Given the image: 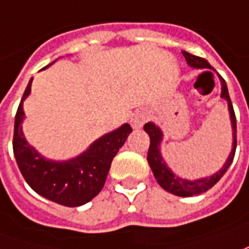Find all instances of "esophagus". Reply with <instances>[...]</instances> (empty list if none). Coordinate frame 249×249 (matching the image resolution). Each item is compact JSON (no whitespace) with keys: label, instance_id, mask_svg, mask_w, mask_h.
<instances>
[{"label":"esophagus","instance_id":"1","mask_svg":"<svg viewBox=\"0 0 249 249\" xmlns=\"http://www.w3.org/2000/svg\"><path fill=\"white\" fill-rule=\"evenodd\" d=\"M146 121H147V114L144 111H135L131 117V124L135 129H141Z\"/></svg>","mask_w":249,"mask_h":249}]
</instances>
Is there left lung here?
Instances as JSON below:
<instances>
[{
	"mask_svg": "<svg viewBox=\"0 0 249 249\" xmlns=\"http://www.w3.org/2000/svg\"><path fill=\"white\" fill-rule=\"evenodd\" d=\"M182 53H183L184 59H186L187 65L190 66V67L213 70V67L205 59L198 57V56H194L192 53H189V52H184V51H182ZM219 80H220V85H222L220 98H223L226 100L227 107H229V114H230V121H231V131H233V144H231V151H230V154L227 157L226 162L213 175L207 176V178H200V179H194V180H189V179H184V178H180V176L174 174L168 168L167 162H165V160L162 159V154H161V143H162V139H164V133L161 131V128L157 126L154 123H147L143 126V129L150 136V147H149V153H147L149 165H150L151 171L154 174L156 180L159 182V184L164 190H167L168 193L175 194V196H179V197H192V196L204 193V192L210 190L213 184L218 183L219 179L226 174L230 164L233 162L237 147L236 114H234L233 105H231V100H230V96H229L226 81L220 75H219Z\"/></svg>",
	"mask_w": 249,
	"mask_h": 249,
	"instance_id": "left-lung-1",
	"label": "left lung"
}]
</instances>
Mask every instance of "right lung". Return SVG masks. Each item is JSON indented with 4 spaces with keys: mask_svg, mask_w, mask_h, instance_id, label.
Here are the masks:
<instances>
[{
    "mask_svg": "<svg viewBox=\"0 0 249 249\" xmlns=\"http://www.w3.org/2000/svg\"><path fill=\"white\" fill-rule=\"evenodd\" d=\"M31 82L33 78L27 84L15 117L13 154L18 167L24 180L39 196L65 207L84 205L103 189L111 161L124 146L132 128L129 124H123L100 136L74 159L65 161L45 159L29 144L23 133V102L30 95Z\"/></svg>",
    "mask_w": 249,
    "mask_h": 249,
    "instance_id": "right-lung-1",
    "label": "right lung"
}]
</instances>
